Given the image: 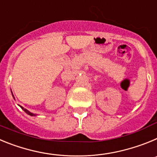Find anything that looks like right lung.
<instances>
[{
	"mask_svg": "<svg viewBox=\"0 0 157 157\" xmlns=\"http://www.w3.org/2000/svg\"><path fill=\"white\" fill-rule=\"evenodd\" d=\"M12 96H13V94H12ZM13 98H14V96H13ZM14 99H15V98H14ZM20 108H21V109H23V110L24 111V112H26V113H27V114H28V115H30V116H37V115H36V114H34V113H32V112H29L28 110H27V109H24V108H23V107H22V106H20Z\"/></svg>",
	"mask_w": 157,
	"mask_h": 157,
	"instance_id": "1",
	"label": "right lung"
}]
</instances>
